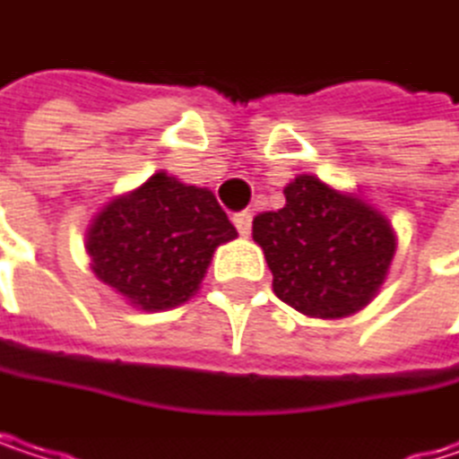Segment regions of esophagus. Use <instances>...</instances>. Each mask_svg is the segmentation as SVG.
Listing matches in <instances>:
<instances>
[{
    "instance_id": "1",
    "label": "esophagus",
    "mask_w": 459,
    "mask_h": 459,
    "mask_svg": "<svg viewBox=\"0 0 459 459\" xmlns=\"http://www.w3.org/2000/svg\"><path fill=\"white\" fill-rule=\"evenodd\" d=\"M232 221H235V227H238V232L246 238L248 232H251V221H254V216L248 213V211H240V213H235L232 216Z\"/></svg>"
}]
</instances>
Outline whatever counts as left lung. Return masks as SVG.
Returning a JSON list of instances; mask_svg holds the SVG:
<instances>
[{
  "mask_svg": "<svg viewBox=\"0 0 459 459\" xmlns=\"http://www.w3.org/2000/svg\"><path fill=\"white\" fill-rule=\"evenodd\" d=\"M283 195L281 211L254 219L278 299L313 318H344L368 305L395 254L390 221L316 176L294 178Z\"/></svg>",
  "mask_w": 459,
  "mask_h": 459,
  "instance_id": "left-lung-1",
  "label": "left lung"
}]
</instances>
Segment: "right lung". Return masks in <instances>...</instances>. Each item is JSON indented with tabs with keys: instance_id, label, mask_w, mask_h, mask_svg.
Returning a JSON list of instances; mask_svg holds the SVG:
<instances>
[{
	"instance_id": "add662e5",
	"label": "right lung",
	"mask_w": 459,
	"mask_h": 459,
	"mask_svg": "<svg viewBox=\"0 0 459 459\" xmlns=\"http://www.w3.org/2000/svg\"><path fill=\"white\" fill-rule=\"evenodd\" d=\"M238 238L213 192L154 173L141 189L109 203L88 230L93 273L141 310L186 302L216 246Z\"/></svg>"
}]
</instances>
